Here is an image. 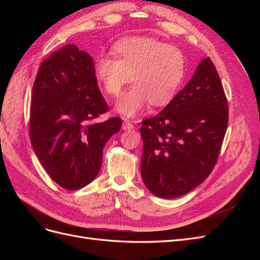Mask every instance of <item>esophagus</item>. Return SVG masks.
<instances>
[{
    "instance_id": "1",
    "label": "esophagus",
    "mask_w": 260,
    "mask_h": 260,
    "mask_svg": "<svg viewBox=\"0 0 260 260\" xmlns=\"http://www.w3.org/2000/svg\"><path fill=\"white\" fill-rule=\"evenodd\" d=\"M135 127H133V124L129 121V120H124L123 123H122V129L123 130H131Z\"/></svg>"
}]
</instances>
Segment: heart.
Masks as SVG:
<instances>
[{"label":"heart","instance_id":"b5f03b06","mask_svg":"<svg viewBox=\"0 0 260 260\" xmlns=\"http://www.w3.org/2000/svg\"><path fill=\"white\" fill-rule=\"evenodd\" d=\"M115 59L99 56L94 74L109 96L118 98L125 85L132 88L118 102L116 111L135 117L144 107L165 106L175 98L185 74V57L179 49L151 38L133 37L118 41L113 48Z\"/></svg>","mask_w":260,"mask_h":260}]
</instances>
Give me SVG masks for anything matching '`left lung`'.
I'll return each mask as SVG.
<instances>
[{
  "instance_id": "1",
  "label": "left lung",
  "mask_w": 260,
  "mask_h": 260,
  "mask_svg": "<svg viewBox=\"0 0 260 260\" xmlns=\"http://www.w3.org/2000/svg\"><path fill=\"white\" fill-rule=\"evenodd\" d=\"M228 120L223 86L206 57L185 88L159 114L142 121L141 175L148 190L176 199L200 185L217 162Z\"/></svg>"
}]
</instances>
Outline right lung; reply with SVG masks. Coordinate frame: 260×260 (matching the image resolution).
<instances>
[{
    "label": "right lung",
    "instance_id": "right-lung-1",
    "mask_svg": "<svg viewBox=\"0 0 260 260\" xmlns=\"http://www.w3.org/2000/svg\"><path fill=\"white\" fill-rule=\"evenodd\" d=\"M108 111L90 55L68 44L39 67L32 86L29 136L36 155L53 181L75 191L95 179L103 148L121 119L94 122Z\"/></svg>",
    "mask_w": 260,
    "mask_h": 260
}]
</instances>
